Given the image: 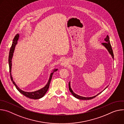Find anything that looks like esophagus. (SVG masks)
Wrapping results in <instances>:
<instances>
[{"label":"esophagus","mask_w":124,"mask_h":124,"mask_svg":"<svg viewBox=\"0 0 124 124\" xmlns=\"http://www.w3.org/2000/svg\"><path fill=\"white\" fill-rule=\"evenodd\" d=\"M67 62L65 61V60H63L62 62V63H61V65H62V66H66V65H67Z\"/></svg>","instance_id":"34e87169"}]
</instances>
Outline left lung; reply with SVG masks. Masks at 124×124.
Returning a JSON list of instances; mask_svg holds the SVG:
<instances>
[{"label": "left lung", "instance_id": "8db88e82", "mask_svg": "<svg viewBox=\"0 0 124 124\" xmlns=\"http://www.w3.org/2000/svg\"><path fill=\"white\" fill-rule=\"evenodd\" d=\"M101 45L102 46H103L106 48L107 49V50H108V52L109 53V54L111 55L112 58L114 59V54H113V50H112V47H111V46L110 45V41H109V37L108 35H107V36L106 37V38L104 39V43H103L101 44ZM108 87L107 86L102 91H103L106 88H107V87ZM69 90L70 91V92L72 93V94L76 98L78 99H79V100H91V99H92L94 98H95L96 96H97L98 95H99L100 94H101L102 91H101V92L99 93V94H98L96 96H94L93 97H82V96H79L76 94H75L73 91L72 90L71 87H70V81L69 82Z\"/></svg>", "mask_w": 124, "mask_h": 124}]
</instances>
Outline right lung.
<instances>
[{
    "instance_id": "add662e5",
    "label": "right lung",
    "mask_w": 124,
    "mask_h": 124,
    "mask_svg": "<svg viewBox=\"0 0 124 124\" xmlns=\"http://www.w3.org/2000/svg\"><path fill=\"white\" fill-rule=\"evenodd\" d=\"M19 37H20V35L19 34H17L15 36V38L13 39V42L12 43V45L10 48V52H9L8 61H9V70H10V74L11 79V80L13 82V84L16 86V89L18 90L21 93H22L23 95L25 97L29 98L30 99H34V100L39 99H40V98H42L43 97H44V95L46 93V92L47 91V90L48 89V88H49V84H50V82L51 78H52L53 74H54V73L55 72L57 71L58 69H54V70H52V72L50 75V77H49V79L48 80L47 84L44 87L41 88V89H39L38 90L35 91H33V92H25V91H23L22 90H21L20 88H19V87L16 85V83L13 80V77H12V76L11 74V70H12V58L13 56V54L14 52L15 46H16V45L17 44V41H18V40L19 39Z\"/></svg>"
}]
</instances>
